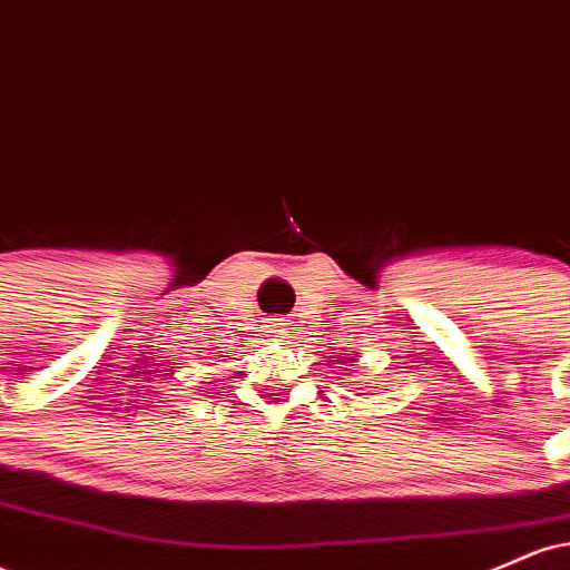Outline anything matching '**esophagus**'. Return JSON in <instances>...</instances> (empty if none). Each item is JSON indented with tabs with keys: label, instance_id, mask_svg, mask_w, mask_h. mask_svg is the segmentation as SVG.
I'll use <instances>...</instances> for the list:
<instances>
[{
	"label": "esophagus",
	"instance_id": "esophagus-1",
	"mask_svg": "<svg viewBox=\"0 0 570 570\" xmlns=\"http://www.w3.org/2000/svg\"><path fill=\"white\" fill-rule=\"evenodd\" d=\"M267 332H271V337L284 340L286 337V318H267Z\"/></svg>",
	"mask_w": 570,
	"mask_h": 570
}]
</instances>
